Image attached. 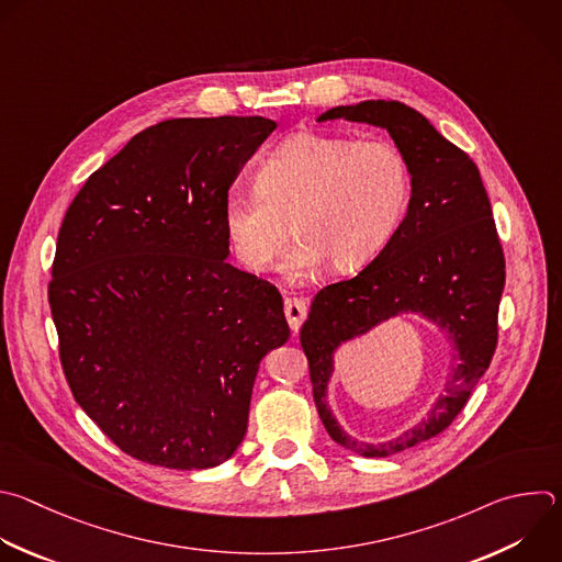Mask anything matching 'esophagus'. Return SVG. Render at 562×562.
I'll return each mask as SVG.
<instances>
[{"label":"esophagus","mask_w":562,"mask_h":562,"mask_svg":"<svg viewBox=\"0 0 562 562\" xmlns=\"http://www.w3.org/2000/svg\"><path fill=\"white\" fill-rule=\"evenodd\" d=\"M306 311H308V306L302 297H286L284 300V315H286V322H289L293 333L300 330L302 322L306 319Z\"/></svg>","instance_id":"1"}]
</instances>
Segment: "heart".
<instances>
[{"label":"heart","mask_w":562,"mask_h":562,"mask_svg":"<svg viewBox=\"0 0 562 562\" xmlns=\"http://www.w3.org/2000/svg\"><path fill=\"white\" fill-rule=\"evenodd\" d=\"M413 192L406 156L391 140L297 134L256 171V190H232L223 225L238 260L254 273L271 267L291 236L284 260L293 280L319 265L352 273L375 260L400 229Z\"/></svg>","instance_id":"obj_1"}]
</instances>
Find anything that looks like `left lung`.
I'll list each match as a JSON object with an SVG mask.
<instances>
[{
	"mask_svg": "<svg viewBox=\"0 0 562 562\" xmlns=\"http://www.w3.org/2000/svg\"><path fill=\"white\" fill-rule=\"evenodd\" d=\"M335 119L386 130L408 160L413 192L386 249L355 278L328 284L313 297L300 344L330 439L361 457H391L443 432L483 378L498 337L505 258L474 160L424 114L380 99L337 105L317 116ZM404 312L432 321L453 344L456 361L445 393L417 427L384 445H363L338 426L325 402L334 350Z\"/></svg>",
	"mask_w": 562,
	"mask_h": 562,
	"instance_id": "obj_1",
	"label": "left lung"
}]
</instances>
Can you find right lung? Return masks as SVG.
I'll use <instances>...</instances> for the list:
<instances>
[{"instance_id": "right-lung-1", "label": "right lung", "mask_w": 562, "mask_h": 562, "mask_svg": "<svg viewBox=\"0 0 562 562\" xmlns=\"http://www.w3.org/2000/svg\"><path fill=\"white\" fill-rule=\"evenodd\" d=\"M276 121L169 119L81 187L48 302L68 386L130 457L171 470L227 461L262 357L289 339L273 284L227 262L223 201Z\"/></svg>"}]
</instances>
